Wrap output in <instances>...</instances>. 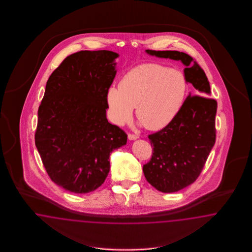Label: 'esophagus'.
Masks as SVG:
<instances>
[{
	"label": "esophagus",
	"instance_id": "esophagus-1",
	"mask_svg": "<svg viewBox=\"0 0 252 252\" xmlns=\"http://www.w3.org/2000/svg\"><path fill=\"white\" fill-rule=\"evenodd\" d=\"M128 138H129L130 140L137 139V138H138V135H136V134H131V133H129V134H128Z\"/></svg>",
	"mask_w": 252,
	"mask_h": 252
}]
</instances>
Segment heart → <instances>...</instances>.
Here are the masks:
<instances>
[{
	"instance_id": "b5f03b06",
	"label": "heart",
	"mask_w": 252,
	"mask_h": 252,
	"mask_svg": "<svg viewBox=\"0 0 252 252\" xmlns=\"http://www.w3.org/2000/svg\"><path fill=\"white\" fill-rule=\"evenodd\" d=\"M189 82L182 71L159 63H143L126 73L118 90L106 94L109 117L122 126L137 107L138 120L149 130L166 127L179 115L187 98Z\"/></svg>"
}]
</instances>
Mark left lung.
Returning <instances> with one entry per match:
<instances>
[{
  "instance_id": "obj_1",
  "label": "left lung",
  "mask_w": 252,
  "mask_h": 252,
  "mask_svg": "<svg viewBox=\"0 0 252 252\" xmlns=\"http://www.w3.org/2000/svg\"><path fill=\"white\" fill-rule=\"evenodd\" d=\"M146 53L182 62L188 82L194 87L176 119L149 135L153 153L143 165L144 176L157 190L172 193L194 183L205 165L216 139L217 101L208 97L211 88L206 74L190 55L178 51Z\"/></svg>"
}]
</instances>
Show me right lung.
I'll use <instances>...</instances> for the list:
<instances>
[{
	"label": "right lung",
	"mask_w": 252,
	"mask_h": 252,
	"mask_svg": "<svg viewBox=\"0 0 252 252\" xmlns=\"http://www.w3.org/2000/svg\"><path fill=\"white\" fill-rule=\"evenodd\" d=\"M117 57L105 50L77 52L47 81L35 144L48 176L65 190L97 189L109 174L110 153L126 144V132L106 118Z\"/></svg>",
	"instance_id": "obj_1"
}]
</instances>
